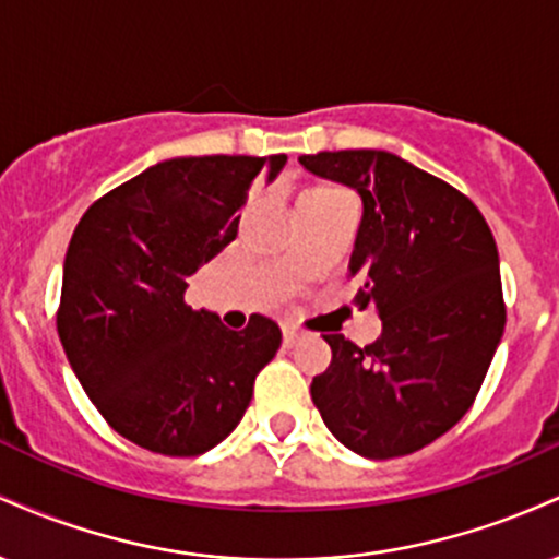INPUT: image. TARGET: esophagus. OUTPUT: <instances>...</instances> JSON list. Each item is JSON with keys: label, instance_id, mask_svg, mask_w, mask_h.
<instances>
[{"label": "esophagus", "instance_id": "1", "mask_svg": "<svg viewBox=\"0 0 559 559\" xmlns=\"http://www.w3.org/2000/svg\"><path fill=\"white\" fill-rule=\"evenodd\" d=\"M301 338V331L297 329V325H284V344L286 346H294Z\"/></svg>", "mask_w": 559, "mask_h": 559}]
</instances>
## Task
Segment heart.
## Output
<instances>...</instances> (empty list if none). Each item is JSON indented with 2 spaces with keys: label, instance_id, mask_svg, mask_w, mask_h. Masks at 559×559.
I'll return each mask as SVG.
<instances>
[{
  "label": "heart",
  "instance_id": "b5f03b06",
  "mask_svg": "<svg viewBox=\"0 0 559 559\" xmlns=\"http://www.w3.org/2000/svg\"><path fill=\"white\" fill-rule=\"evenodd\" d=\"M320 189H323V191H338V189H331V186H320Z\"/></svg>",
  "mask_w": 559,
  "mask_h": 559
}]
</instances>
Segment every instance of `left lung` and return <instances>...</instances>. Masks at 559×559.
<instances>
[{
  "mask_svg": "<svg viewBox=\"0 0 559 559\" xmlns=\"http://www.w3.org/2000/svg\"><path fill=\"white\" fill-rule=\"evenodd\" d=\"M299 163L360 194L349 275L362 281L357 305H376L383 323L368 346L325 333L333 357L312 378V402L362 457L418 452L471 409L502 342L497 241L463 191L391 152H318Z\"/></svg>",
  "mask_w": 559,
  "mask_h": 559,
  "instance_id": "8db88e82",
  "label": "left lung"
}]
</instances>
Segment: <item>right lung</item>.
I'll return each instance as SVG.
<instances>
[{
  "label": "right lung",
  "instance_id": "1",
  "mask_svg": "<svg viewBox=\"0 0 559 559\" xmlns=\"http://www.w3.org/2000/svg\"><path fill=\"white\" fill-rule=\"evenodd\" d=\"M286 155L173 157L107 191L68 243L57 333L83 391L133 444L197 457L239 426L278 323L230 331L183 301L186 281L236 239L247 191Z\"/></svg>",
  "mask_w": 559,
  "mask_h": 559
}]
</instances>
